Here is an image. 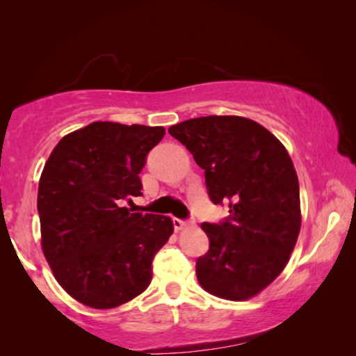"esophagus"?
Segmentation results:
<instances>
[{"mask_svg": "<svg viewBox=\"0 0 356 356\" xmlns=\"http://www.w3.org/2000/svg\"><path fill=\"white\" fill-rule=\"evenodd\" d=\"M172 222H174V229H176L177 232H179V231H182V229H186V227L193 225V221H184V220H179V218H174V220H172Z\"/></svg>", "mask_w": 356, "mask_h": 356, "instance_id": "obj_1", "label": "esophagus"}]
</instances>
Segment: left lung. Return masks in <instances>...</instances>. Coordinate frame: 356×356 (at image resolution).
Returning <instances> with one entry per match:
<instances>
[{
    "mask_svg": "<svg viewBox=\"0 0 356 356\" xmlns=\"http://www.w3.org/2000/svg\"><path fill=\"white\" fill-rule=\"evenodd\" d=\"M168 131L206 171L212 202H229L226 221L201 225L210 248L196 262L197 281L218 298L256 297L284 270L300 234L291 155L272 131L242 116L195 118Z\"/></svg>",
    "mask_w": 356,
    "mask_h": 356,
    "instance_id": "left-lung-1",
    "label": "left lung"
}]
</instances>
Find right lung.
<instances>
[{
    "label": "right lung",
    "instance_id": "right-lung-1",
    "mask_svg": "<svg viewBox=\"0 0 356 356\" xmlns=\"http://www.w3.org/2000/svg\"><path fill=\"white\" fill-rule=\"evenodd\" d=\"M163 127L92 122L59 141L40 174V246L72 298L113 309L146 291L152 259L170 240V216L120 207L140 196L146 155Z\"/></svg>",
    "mask_w": 356,
    "mask_h": 356
}]
</instances>
